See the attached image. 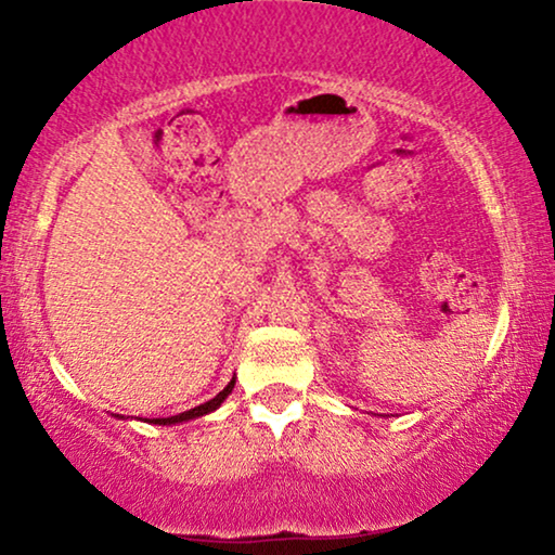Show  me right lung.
Instances as JSON below:
<instances>
[{
  "label": "right lung",
  "instance_id": "1",
  "mask_svg": "<svg viewBox=\"0 0 555 555\" xmlns=\"http://www.w3.org/2000/svg\"><path fill=\"white\" fill-rule=\"evenodd\" d=\"M232 389H234V378L230 384L224 386L222 391L217 393L215 399H209V401H204V404H199V406H194V409H189V412H184V414H177V416H166V420H154V424H177V422H186V420H196V416H204V414H209V412H215V409L222 404V401L230 397L232 393Z\"/></svg>",
  "mask_w": 555,
  "mask_h": 555
}]
</instances>
